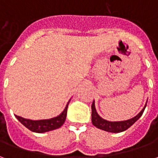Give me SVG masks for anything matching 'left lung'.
Segmentation results:
<instances>
[{"label": "left lung", "mask_w": 158, "mask_h": 158, "mask_svg": "<svg viewBox=\"0 0 158 158\" xmlns=\"http://www.w3.org/2000/svg\"><path fill=\"white\" fill-rule=\"evenodd\" d=\"M146 103H147V102H146ZM146 106V104L143 107V109L136 116H135L132 118L128 119V120H125V121L111 122V121H107L106 119L102 118V117H100L99 114L96 112V106H95V101H94L92 105H91V121H92V124L94 126H96V128L102 129L104 131H107V132H123V131L129 129L130 126H132L141 117Z\"/></svg>", "instance_id": "1"}]
</instances>
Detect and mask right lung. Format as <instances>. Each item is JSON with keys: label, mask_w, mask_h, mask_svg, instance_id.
I'll use <instances>...</instances> for the list:
<instances>
[{"label": "right lung", "mask_w": 158, "mask_h": 158, "mask_svg": "<svg viewBox=\"0 0 158 158\" xmlns=\"http://www.w3.org/2000/svg\"><path fill=\"white\" fill-rule=\"evenodd\" d=\"M69 102L67 104V106L62 111L61 114H59L57 117L52 118L50 119H41V120H31V119L23 118L22 117L17 116L16 118L19 120V122L22 123L23 125H24L31 130L33 132L35 133H45L60 128L61 126L64 123L67 117V111H68V106H69Z\"/></svg>", "instance_id": "right-lung-1"}]
</instances>
